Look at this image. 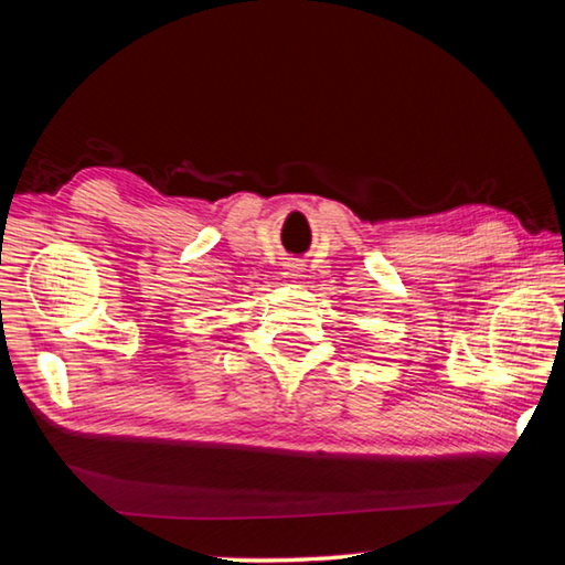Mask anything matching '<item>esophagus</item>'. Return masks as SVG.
Masks as SVG:
<instances>
[{
	"label": "esophagus",
	"mask_w": 565,
	"mask_h": 565,
	"mask_svg": "<svg viewBox=\"0 0 565 565\" xmlns=\"http://www.w3.org/2000/svg\"><path fill=\"white\" fill-rule=\"evenodd\" d=\"M286 271H289L291 276H299V271H301V264L299 262H296V259H286Z\"/></svg>",
	"instance_id": "obj_1"
}]
</instances>
